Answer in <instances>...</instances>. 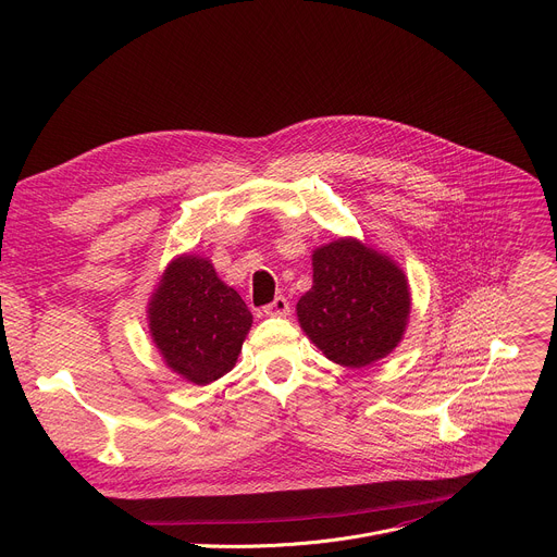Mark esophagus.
<instances>
[{
	"mask_svg": "<svg viewBox=\"0 0 557 557\" xmlns=\"http://www.w3.org/2000/svg\"><path fill=\"white\" fill-rule=\"evenodd\" d=\"M290 312V304H288V299L286 297H275L271 304H267L264 306V314H269V317H286Z\"/></svg>",
	"mask_w": 557,
	"mask_h": 557,
	"instance_id": "obj_1",
	"label": "esophagus"
}]
</instances>
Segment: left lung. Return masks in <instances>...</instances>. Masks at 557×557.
Wrapping results in <instances>:
<instances>
[{
  "label": "left lung",
  "instance_id": "obj_1",
  "mask_svg": "<svg viewBox=\"0 0 557 557\" xmlns=\"http://www.w3.org/2000/svg\"><path fill=\"white\" fill-rule=\"evenodd\" d=\"M410 314L404 271L357 240L312 253V286L297 301L304 333L331 361L363 368L401 342Z\"/></svg>",
  "mask_w": 557,
  "mask_h": 557
}]
</instances>
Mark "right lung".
I'll list each match as a JSON object with an SVG mask.
<instances>
[{"mask_svg":"<svg viewBox=\"0 0 557 557\" xmlns=\"http://www.w3.org/2000/svg\"><path fill=\"white\" fill-rule=\"evenodd\" d=\"M253 314L205 258L170 264L149 304L153 344L187 381L207 385L226 374L251 329Z\"/></svg>","mask_w":557,"mask_h":557,"instance_id":"add662e5","label":"right lung"}]
</instances>
